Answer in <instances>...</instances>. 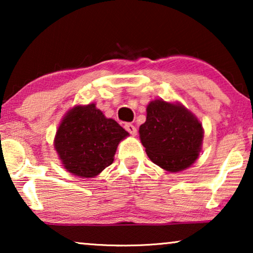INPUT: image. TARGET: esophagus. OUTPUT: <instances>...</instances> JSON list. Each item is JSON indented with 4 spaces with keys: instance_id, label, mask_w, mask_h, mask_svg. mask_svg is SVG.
Returning <instances> with one entry per match:
<instances>
[{
    "instance_id": "34e87169",
    "label": "esophagus",
    "mask_w": 253,
    "mask_h": 253,
    "mask_svg": "<svg viewBox=\"0 0 253 253\" xmlns=\"http://www.w3.org/2000/svg\"><path fill=\"white\" fill-rule=\"evenodd\" d=\"M124 127H126V130L131 134V136H136V134H137V129H136V126H133V124L126 123V126H124Z\"/></svg>"
}]
</instances>
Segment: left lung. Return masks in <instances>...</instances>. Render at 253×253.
Wrapping results in <instances>:
<instances>
[{
    "label": "left lung",
    "mask_w": 253,
    "mask_h": 253,
    "mask_svg": "<svg viewBox=\"0 0 253 253\" xmlns=\"http://www.w3.org/2000/svg\"><path fill=\"white\" fill-rule=\"evenodd\" d=\"M146 122L139 127L148 158L168 171H179L198 158L204 137L195 115L181 105L154 100L147 106Z\"/></svg>",
    "instance_id": "1"
}]
</instances>
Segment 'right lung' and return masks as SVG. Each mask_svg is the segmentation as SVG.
<instances>
[{
  "label": "right lung",
  "instance_id": "right-lung-1",
  "mask_svg": "<svg viewBox=\"0 0 253 253\" xmlns=\"http://www.w3.org/2000/svg\"><path fill=\"white\" fill-rule=\"evenodd\" d=\"M127 134L116 121L106 119L94 103L77 106L58 126L55 150L69 172L93 177L113 164L117 145Z\"/></svg>",
  "mask_w": 253,
  "mask_h": 253
}]
</instances>
